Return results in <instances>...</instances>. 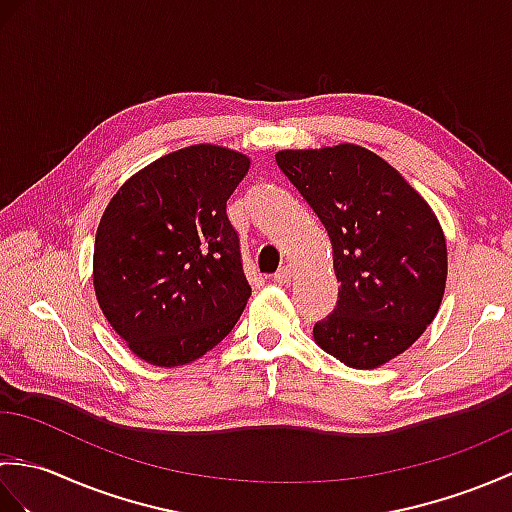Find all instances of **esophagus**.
<instances>
[{"label": "esophagus", "instance_id": "34e87169", "mask_svg": "<svg viewBox=\"0 0 512 512\" xmlns=\"http://www.w3.org/2000/svg\"><path fill=\"white\" fill-rule=\"evenodd\" d=\"M290 279H292V268L290 266H281L275 273L277 284H290Z\"/></svg>", "mask_w": 512, "mask_h": 512}]
</instances>
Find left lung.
Listing matches in <instances>:
<instances>
[{
    "mask_svg": "<svg viewBox=\"0 0 512 512\" xmlns=\"http://www.w3.org/2000/svg\"><path fill=\"white\" fill-rule=\"evenodd\" d=\"M275 158L328 231L341 281L334 310L314 323V341L347 367L391 361L440 308L447 244L436 215L363 147L286 149Z\"/></svg>",
    "mask_w": 512,
    "mask_h": 512,
    "instance_id": "8db88e82",
    "label": "left lung"
}]
</instances>
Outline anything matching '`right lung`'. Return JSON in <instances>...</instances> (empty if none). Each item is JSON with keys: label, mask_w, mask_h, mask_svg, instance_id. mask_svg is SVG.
I'll return each mask as SVG.
<instances>
[{"label": "right lung", "mask_w": 512, "mask_h": 512, "mask_svg": "<svg viewBox=\"0 0 512 512\" xmlns=\"http://www.w3.org/2000/svg\"><path fill=\"white\" fill-rule=\"evenodd\" d=\"M250 160L193 145L151 162L107 204L94 242V290L129 350L187 365L235 328L250 286L226 200Z\"/></svg>", "instance_id": "1"}]
</instances>
